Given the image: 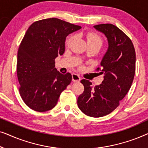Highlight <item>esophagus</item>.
<instances>
[{"label": "esophagus", "mask_w": 148, "mask_h": 148, "mask_svg": "<svg viewBox=\"0 0 148 148\" xmlns=\"http://www.w3.org/2000/svg\"><path fill=\"white\" fill-rule=\"evenodd\" d=\"M72 80H73V82H80L81 78H80V77L78 75L73 73V74H72Z\"/></svg>", "instance_id": "obj_1"}]
</instances>
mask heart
<instances>
[{"instance_id": "b5f03b06", "label": "heart", "mask_w": 148, "mask_h": 148, "mask_svg": "<svg viewBox=\"0 0 148 148\" xmlns=\"http://www.w3.org/2000/svg\"><path fill=\"white\" fill-rule=\"evenodd\" d=\"M74 39V36H71L67 38V39L66 40L65 44L66 46H69L73 40ZM87 41H88V44L89 46L91 45H98L100 46V47L102 46L103 44V40L101 38V36L96 33L94 32H90L87 35ZM81 69H82V66H81Z\"/></svg>"}]
</instances>
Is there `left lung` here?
Listing matches in <instances>:
<instances>
[{"instance_id":"8db88e82","label":"left lung","mask_w":148,"mask_h":148,"mask_svg":"<svg viewBox=\"0 0 148 148\" xmlns=\"http://www.w3.org/2000/svg\"><path fill=\"white\" fill-rule=\"evenodd\" d=\"M102 32L108 42V48L101 66L96 71L104 75L100 86L82 79L84 92L77 99L79 108L91 117H101L110 114L119 106L132 84L135 73V50L130 38L112 24L94 26Z\"/></svg>"}]
</instances>
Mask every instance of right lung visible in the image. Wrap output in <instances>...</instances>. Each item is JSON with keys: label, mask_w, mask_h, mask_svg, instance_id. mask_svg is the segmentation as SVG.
Masks as SVG:
<instances>
[{"label": "right lung", "mask_w": 148, "mask_h": 148, "mask_svg": "<svg viewBox=\"0 0 148 148\" xmlns=\"http://www.w3.org/2000/svg\"><path fill=\"white\" fill-rule=\"evenodd\" d=\"M81 27L49 18L28 28L18 50L17 74L20 96L32 110H51L71 82V73L63 75L55 68V58L63 54L66 36Z\"/></svg>", "instance_id": "add662e5"}]
</instances>
